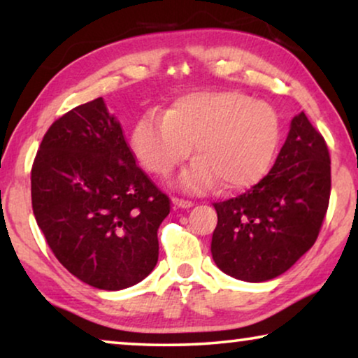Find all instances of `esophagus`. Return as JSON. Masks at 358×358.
<instances>
[{"instance_id":"1","label":"esophagus","mask_w":358,"mask_h":358,"mask_svg":"<svg viewBox=\"0 0 358 358\" xmlns=\"http://www.w3.org/2000/svg\"><path fill=\"white\" fill-rule=\"evenodd\" d=\"M173 203H174V207H179V208H190L194 205L192 200H185V199H179V197H174Z\"/></svg>"}]
</instances>
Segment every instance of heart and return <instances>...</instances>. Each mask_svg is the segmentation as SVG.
<instances>
[{"label":"heart","mask_w":358,"mask_h":358,"mask_svg":"<svg viewBox=\"0 0 358 358\" xmlns=\"http://www.w3.org/2000/svg\"><path fill=\"white\" fill-rule=\"evenodd\" d=\"M280 141L272 106L241 92H190L166 112L150 110L136 122L131 143L141 164L168 176L190 153L197 159L182 173L184 187L244 189L267 173Z\"/></svg>","instance_id":"1"}]
</instances>
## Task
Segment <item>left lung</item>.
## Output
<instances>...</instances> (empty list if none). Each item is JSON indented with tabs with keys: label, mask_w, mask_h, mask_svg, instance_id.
Wrapping results in <instances>:
<instances>
[{
	"label": "left lung",
	"mask_w": 358,
	"mask_h": 358,
	"mask_svg": "<svg viewBox=\"0 0 358 358\" xmlns=\"http://www.w3.org/2000/svg\"><path fill=\"white\" fill-rule=\"evenodd\" d=\"M329 197V150L301 112L268 174L238 197L213 203L215 264L246 282L282 275L315 244Z\"/></svg>",
	"instance_id": "left-lung-1"
}]
</instances>
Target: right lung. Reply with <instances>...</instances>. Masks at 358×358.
I'll return each mask as SVG.
<instances>
[{
  "mask_svg": "<svg viewBox=\"0 0 358 358\" xmlns=\"http://www.w3.org/2000/svg\"><path fill=\"white\" fill-rule=\"evenodd\" d=\"M31 195L48 248L81 282L122 290L155 268L171 200L136 164L102 97L50 125L32 164Z\"/></svg>",
  "mask_w": 358,
  "mask_h": 358,
  "instance_id": "obj_1",
  "label": "right lung"
}]
</instances>
